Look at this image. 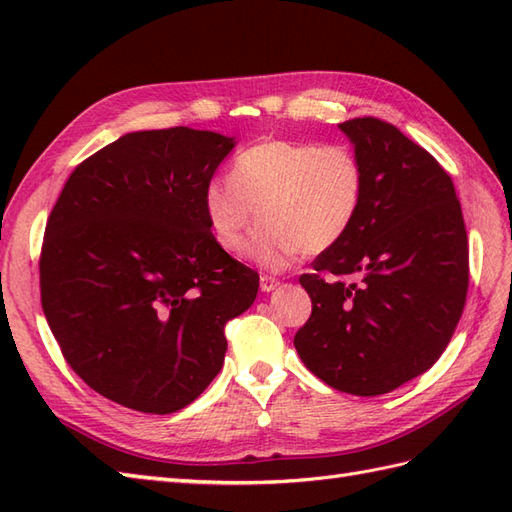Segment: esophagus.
I'll return each mask as SVG.
<instances>
[{"mask_svg":"<svg viewBox=\"0 0 512 512\" xmlns=\"http://www.w3.org/2000/svg\"><path fill=\"white\" fill-rule=\"evenodd\" d=\"M279 284L281 281L277 277H270V275H262V279H259V288H262V292H273Z\"/></svg>","mask_w":512,"mask_h":512,"instance_id":"obj_1","label":"esophagus"}]
</instances>
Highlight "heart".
<instances>
[{
  "instance_id": "1",
  "label": "heart",
  "mask_w": 512,
  "mask_h": 512,
  "mask_svg": "<svg viewBox=\"0 0 512 512\" xmlns=\"http://www.w3.org/2000/svg\"><path fill=\"white\" fill-rule=\"evenodd\" d=\"M365 189V167L352 147L264 140L235 158L231 178L204 184L202 206L215 239L231 253L244 248L259 213L262 226L246 255L277 270L299 253L319 255L339 244L363 211Z\"/></svg>"
}]
</instances>
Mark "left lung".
Wrapping results in <instances>:
<instances>
[{
  "label": "left lung",
  "instance_id": "left-lung-1",
  "mask_svg": "<svg viewBox=\"0 0 512 512\" xmlns=\"http://www.w3.org/2000/svg\"><path fill=\"white\" fill-rule=\"evenodd\" d=\"M339 127L365 167V202L299 277L312 314L295 347L323 383L380 396L447 350L469 290V239L453 180L427 149L372 116ZM347 274L362 281L345 285Z\"/></svg>",
  "mask_w": 512,
  "mask_h": 512
}]
</instances>
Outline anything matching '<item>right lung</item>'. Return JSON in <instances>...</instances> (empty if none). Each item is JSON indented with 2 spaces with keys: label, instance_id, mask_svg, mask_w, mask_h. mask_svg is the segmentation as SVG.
I'll return each instance as SVG.
<instances>
[{
  "label": "right lung",
  "instance_id": "1",
  "mask_svg": "<svg viewBox=\"0 0 512 512\" xmlns=\"http://www.w3.org/2000/svg\"><path fill=\"white\" fill-rule=\"evenodd\" d=\"M235 138L189 127L125 134L76 167L39 259L63 358L118 405L173 413L224 363V325L259 275L217 244L202 191Z\"/></svg>",
  "mask_w": 512,
  "mask_h": 512
}]
</instances>
